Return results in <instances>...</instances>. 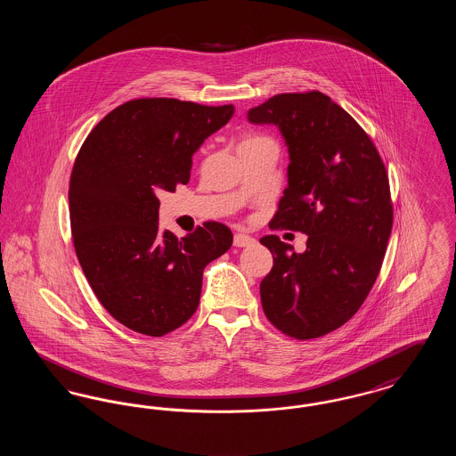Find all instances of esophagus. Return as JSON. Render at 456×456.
Returning <instances> with one entry per match:
<instances>
[{
    "mask_svg": "<svg viewBox=\"0 0 456 456\" xmlns=\"http://www.w3.org/2000/svg\"><path fill=\"white\" fill-rule=\"evenodd\" d=\"M253 242H255V239L251 238V236H248V234H244V232H238V234L234 236V246H238V248L251 246Z\"/></svg>",
    "mask_w": 456,
    "mask_h": 456,
    "instance_id": "1",
    "label": "esophagus"
}]
</instances>
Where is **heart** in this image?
<instances>
[{
	"mask_svg": "<svg viewBox=\"0 0 456 456\" xmlns=\"http://www.w3.org/2000/svg\"><path fill=\"white\" fill-rule=\"evenodd\" d=\"M265 136H251V138H248L246 142H253V140H263Z\"/></svg>",
	"mask_w": 456,
	"mask_h": 456,
	"instance_id": "b5f03b06",
	"label": "heart"
}]
</instances>
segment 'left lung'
Segmentation results:
<instances>
[{
  "label": "left lung",
  "mask_w": 456,
  "mask_h": 456,
  "mask_svg": "<svg viewBox=\"0 0 456 456\" xmlns=\"http://www.w3.org/2000/svg\"><path fill=\"white\" fill-rule=\"evenodd\" d=\"M248 121L279 126L289 149V184L270 227L307 236L304 253L273 234L260 239L273 255L263 311L289 337H323L359 311L381 270L393 225L388 174L368 133L318 90L273 95Z\"/></svg>",
  "instance_id": "1"
}]
</instances>
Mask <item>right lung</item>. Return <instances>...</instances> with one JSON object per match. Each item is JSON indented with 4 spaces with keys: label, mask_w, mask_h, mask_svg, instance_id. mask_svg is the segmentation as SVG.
I'll use <instances>...</instances> for the list:
<instances>
[{
    "label": "right lung",
    "mask_w": 456,
    "mask_h": 456,
    "mask_svg": "<svg viewBox=\"0 0 456 456\" xmlns=\"http://www.w3.org/2000/svg\"><path fill=\"white\" fill-rule=\"evenodd\" d=\"M234 106L134 99L90 131L69 177L73 244L109 314L133 331L162 337L200 303L203 270L232 246V232L205 222L177 239L159 229V191L190 181L193 153Z\"/></svg>",
    "instance_id": "add662e5"
}]
</instances>
